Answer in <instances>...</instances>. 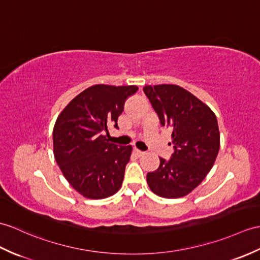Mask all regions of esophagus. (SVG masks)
<instances>
[{"mask_svg": "<svg viewBox=\"0 0 260 260\" xmlns=\"http://www.w3.org/2000/svg\"><path fill=\"white\" fill-rule=\"evenodd\" d=\"M134 154H135L136 156H143L145 153H144V152H142V150H140V149L134 148Z\"/></svg>", "mask_w": 260, "mask_h": 260, "instance_id": "esophagus-1", "label": "esophagus"}]
</instances>
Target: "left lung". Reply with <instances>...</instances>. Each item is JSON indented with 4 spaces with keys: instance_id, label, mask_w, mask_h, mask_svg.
Returning <instances> with one entry per match:
<instances>
[{
    "instance_id": "1",
    "label": "left lung",
    "mask_w": 260,
    "mask_h": 260,
    "mask_svg": "<svg viewBox=\"0 0 260 260\" xmlns=\"http://www.w3.org/2000/svg\"><path fill=\"white\" fill-rule=\"evenodd\" d=\"M147 96L162 126L172 129L174 153L170 160L159 158V167L147 174L154 194L164 198L188 195L212 170L220 146L214 112L178 85H146Z\"/></svg>"
}]
</instances>
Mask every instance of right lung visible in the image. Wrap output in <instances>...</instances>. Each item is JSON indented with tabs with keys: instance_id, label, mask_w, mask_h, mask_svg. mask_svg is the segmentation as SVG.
<instances>
[{
	"instance_id": "add662e5",
	"label": "right lung",
	"mask_w": 260,
	"mask_h": 260,
	"mask_svg": "<svg viewBox=\"0 0 260 260\" xmlns=\"http://www.w3.org/2000/svg\"><path fill=\"white\" fill-rule=\"evenodd\" d=\"M135 85H93L72 100L53 129V152L66 180L89 199H103L118 191L129 161L132 146H118L103 135L118 128L124 103L137 92Z\"/></svg>"
}]
</instances>
